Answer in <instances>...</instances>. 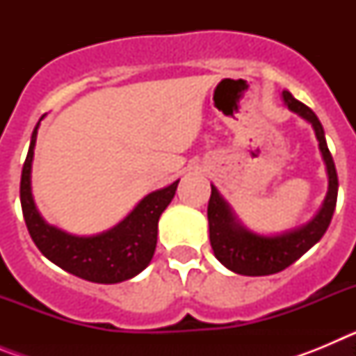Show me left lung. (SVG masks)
I'll use <instances>...</instances> for the list:
<instances>
[{
  "label": "left lung",
  "mask_w": 356,
  "mask_h": 356,
  "mask_svg": "<svg viewBox=\"0 0 356 356\" xmlns=\"http://www.w3.org/2000/svg\"><path fill=\"white\" fill-rule=\"evenodd\" d=\"M282 97H284L287 108L310 122L316 131L321 155H323L326 165V175H328V193H326L321 209L310 221L292 229H285L282 234L264 235L242 225L232 207L228 205V201L212 185L209 210H207L210 244H212L216 259L237 275L267 276L284 271L285 267L294 264L314 244L321 241V237L328 229L333 210L337 205V171H335V163H333L332 153L326 144L323 124L312 110L298 102L289 90H284Z\"/></svg>",
  "instance_id": "obj_1"
}]
</instances>
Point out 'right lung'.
Returning a JSON list of instances; mask_svg holds the SVG:
<instances>
[{
    "mask_svg": "<svg viewBox=\"0 0 356 356\" xmlns=\"http://www.w3.org/2000/svg\"><path fill=\"white\" fill-rule=\"evenodd\" d=\"M42 118L31 134L21 175V207L24 222L35 246L55 266L87 282L119 284L134 278L149 266L155 254L159 219L175 197L180 180L144 196L122 221L102 234H67L44 221L31 194V162L37 143V130Z\"/></svg>",
    "mask_w": 356,
    "mask_h": 356,
    "instance_id": "obj_1",
    "label": "right lung"
}]
</instances>
